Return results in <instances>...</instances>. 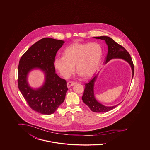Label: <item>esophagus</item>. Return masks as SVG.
<instances>
[{
	"instance_id": "obj_1",
	"label": "esophagus",
	"mask_w": 150,
	"mask_h": 150,
	"mask_svg": "<svg viewBox=\"0 0 150 150\" xmlns=\"http://www.w3.org/2000/svg\"><path fill=\"white\" fill-rule=\"evenodd\" d=\"M77 83V82L75 81H68L67 83V86L68 88L76 84Z\"/></svg>"
}]
</instances>
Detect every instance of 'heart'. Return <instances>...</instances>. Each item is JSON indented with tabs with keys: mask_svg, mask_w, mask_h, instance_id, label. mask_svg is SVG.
Masks as SVG:
<instances>
[{
	"mask_svg": "<svg viewBox=\"0 0 150 150\" xmlns=\"http://www.w3.org/2000/svg\"><path fill=\"white\" fill-rule=\"evenodd\" d=\"M102 55L103 48L98 43H75L64 49L63 56L55 58L54 64L65 78L74 72L75 65L79 75L91 77L99 68Z\"/></svg>",
	"mask_w": 150,
	"mask_h": 150,
	"instance_id": "b5f03b06",
	"label": "heart"
}]
</instances>
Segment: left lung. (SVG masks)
<instances>
[{
  "instance_id": "left-lung-1",
  "label": "left lung",
  "mask_w": 150,
  "mask_h": 150,
  "mask_svg": "<svg viewBox=\"0 0 150 150\" xmlns=\"http://www.w3.org/2000/svg\"><path fill=\"white\" fill-rule=\"evenodd\" d=\"M97 39L103 40L108 45V52L105 60V63L107 64L109 60L114 58H119L126 60L130 65L132 71V78L134 73V67L132 60V57L127 50L123 46L119 45L112 38L108 36L95 37ZM98 74L96 75L88 83L85 84V88L84 89L83 95L82 97V100L84 103L86 105L92 112L96 113H104L108 112L113 109L118 105L112 107H106L100 104L96 100L94 96L93 86L94 83L97 77Z\"/></svg>"
}]
</instances>
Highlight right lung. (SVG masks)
I'll return each instance as SVG.
<instances>
[{
	"mask_svg": "<svg viewBox=\"0 0 150 150\" xmlns=\"http://www.w3.org/2000/svg\"><path fill=\"white\" fill-rule=\"evenodd\" d=\"M64 42L43 38L27 50L22 55L18 66V87L30 107L38 113H54L63 103L68 88L65 80L55 74V57ZM40 68L45 73V84L33 90L28 85L27 76L30 71Z\"/></svg>",
	"mask_w": 150,
	"mask_h": 150,
	"instance_id": "1",
	"label": "right lung"
}]
</instances>
